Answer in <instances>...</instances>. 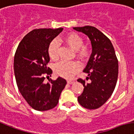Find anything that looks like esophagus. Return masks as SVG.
<instances>
[{
    "label": "esophagus",
    "mask_w": 134,
    "mask_h": 134,
    "mask_svg": "<svg viewBox=\"0 0 134 134\" xmlns=\"http://www.w3.org/2000/svg\"><path fill=\"white\" fill-rule=\"evenodd\" d=\"M74 82V80H67V83H68V84H73Z\"/></svg>",
    "instance_id": "34e87169"
}]
</instances>
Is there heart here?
<instances>
[{
  "label": "heart",
  "instance_id": "b5f03b06",
  "mask_svg": "<svg viewBox=\"0 0 134 134\" xmlns=\"http://www.w3.org/2000/svg\"><path fill=\"white\" fill-rule=\"evenodd\" d=\"M63 42L74 51H77V55L80 58L84 60L90 56V49L87 46L83 45L84 40L82 37L76 33H70L65 36ZM48 54L51 59L57 60L59 58V45L57 41H52L48 47ZM80 69V64L77 62H61L55 67L56 74L63 78H72Z\"/></svg>",
  "mask_w": 134,
  "mask_h": 134
}]
</instances>
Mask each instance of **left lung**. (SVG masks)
Returning <instances> with one entry per match:
<instances>
[{
	"instance_id": "1",
	"label": "left lung",
	"mask_w": 134,
	"mask_h": 134,
	"mask_svg": "<svg viewBox=\"0 0 134 134\" xmlns=\"http://www.w3.org/2000/svg\"><path fill=\"white\" fill-rule=\"evenodd\" d=\"M85 34L91 41L92 52L83 71L86 80L78 78L84 90L78 97V103L88 109H96L104 105L114 92L118 74V61L110 40L92 26L74 27Z\"/></svg>"
}]
</instances>
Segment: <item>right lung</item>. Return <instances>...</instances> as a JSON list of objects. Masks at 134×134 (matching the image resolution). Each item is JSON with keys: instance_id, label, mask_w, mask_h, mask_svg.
<instances>
[{"instance_id": "add662e5", "label": "right lung", "mask_w": 134, "mask_h": 134, "mask_svg": "<svg viewBox=\"0 0 134 134\" xmlns=\"http://www.w3.org/2000/svg\"><path fill=\"white\" fill-rule=\"evenodd\" d=\"M63 28L36 29L27 34L15 53L14 70L16 84L21 95L35 110L47 111L57 105L67 81L61 78L49 79L52 70L47 67L49 62L48 47ZM49 78L45 83V76Z\"/></svg>"}]
</instances>
